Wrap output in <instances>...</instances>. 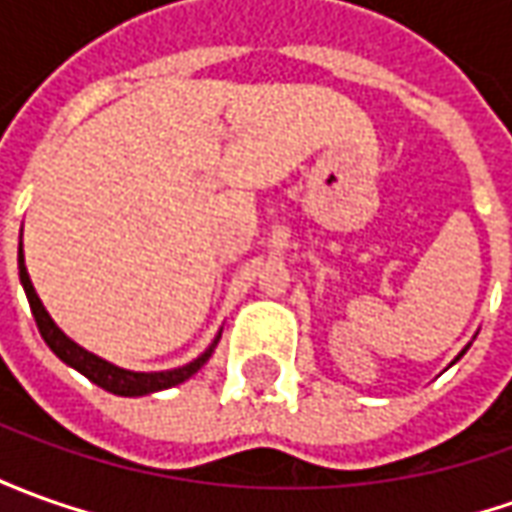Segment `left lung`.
Wrapping results in <instances>:
<instances>
[{
  "instance_id": "left-lung-1",
  "label": "left lung",
  "mask_w": 512,
  "mask_h": 512,
  "mask_svg": "<svg viewBox=\"0 0 512 512\" xmlns=\"http://www.w3.org/2000/svg\"><path fill=\"white\" fill-rule=\"evenodd\" d=\"M468 348H471V343H468V345H465V348H463V351H460V354H457V359H460V357H463V354H465V351H468ZM457 359H454V362H457Z\"/></svg>"
}]
</instances>
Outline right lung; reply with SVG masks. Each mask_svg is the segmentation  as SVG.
Segmentation results:
<instances>
[{
	"mask_svg": "<svg viewBox=\"0 0 512 512\" xmlns=\"http://www.w3.org/2000/svg\"><path fill=\"white\" fill-rule=\"evenodd\" d=\"M19 281L24 292H27V301H30V309H33L35 317V326L41 331V337H44V343L49 345V351L55 354V357L66 362L69 368H74L77 373H83L88 382H94L102 390H108V393H114V396H147V393H158V390H167V387H175V384L186 382V379H192L197 370L203 368L209 357L214 354V348L220 343V334L222 329L217 331V337L211 340V345L192 362H186L181 368H172V370H150V373H144V370H128V368H119L114 362H108V359L97 357V354H91L86 351L83 345H77L72 337H66L61 329H58V323L49 317L47 306L41 303L38 298V292H35L33 281H30V273H27V264H24V250H21L19 242Z\"/></svg>",
	"mask_w": 512,
	"mask_h": 512,
	"instance_id": "1",
	"label": "right lung"
}]
</instances>
